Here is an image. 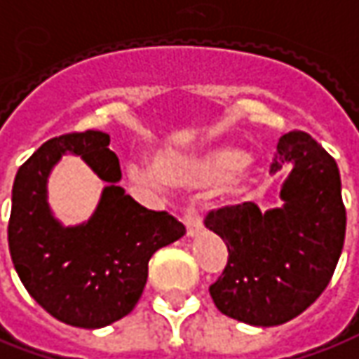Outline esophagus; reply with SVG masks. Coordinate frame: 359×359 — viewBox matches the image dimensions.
<instances>
[{
    "label": "esophagus",
    "mask_w": 359,
    "mask_h": 359,
    "mask_svg": "<svg viewBox=\"0 0 359 359\" xmlns=\"http://www.w3.org/2000/svg\"><path fill=\"white\" fill-rule=\"evenodd\" d=\"M182 222H184V226H187V231H189V236H198L204 230V224H202V216L198 214V210L194 208V206H189L187 210H184V216H182Z\"/></svg>",
    "instance_id": "obj_1"
}]
</instances>
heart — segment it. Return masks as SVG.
<instances>
[{
	"instance_id": "heart-1",
	"label": "heart",
	"mask_w": 359,
	"mask_h": 359,
	"mask_svg": "<svg viewBox=\"0 0 359 359\" xmlns=\"http://www.w3.org/2000/svg\"><path fill=\"white\" fill-rule=\"evenodd\" d=\"M250 155L240 149H214L198 157L189 159H165L157 161L155 169L163 182L167 184H184V187H214L231 180L248 165ZM135 180H153L149 170L131 169Z\"/></svg>"
}]
</instances>
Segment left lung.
Instances as JSON below:
<instances>
[{
  "label": "left lung",
  "instance_id": "8db88e82",
  "mask_svg": "<svg viewBox=\"0 0 359 359\" xmlns=\"http://www.w3.org/2000/svg\"><path fill=\"white\" fill-rule=\"evenodd\" d=\"M291 165L281 208L253 202L210 210L206 228L228 248V263L210 285L218 311L253 326L292 320L332 279L346 238L340 170L332 155L304 131L285 133L271 170Z\"/></svg>",
  "mask_w": 359,
  "mask_h": 359
}]
</instances>
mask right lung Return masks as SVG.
Instances as JSON below:
<instances>
[{
    "mask_svg": "<svg viewBox=\"0 0 359 359\" xmlns=\"http://www.w3.org/2000/svg\"><path fill=\"white\" fill-rule=\"evenodd\" d=\"M67 152L80 154L109 187L86 224L65 229L46 202V179ZM109 135L74 131L48 139L19 167L7 226L9 253L27 292L57 320L102 328L133 311L151 255L184 236L169 212L147 210L118 187Z\"/></svg>",
    "mask_w": 359,
    "mask_h": 359,
    "instance_id": "add662e5",
    "label": "right lung"
}]
</instances>
